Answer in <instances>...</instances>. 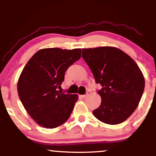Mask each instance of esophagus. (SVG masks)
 <instances>
[{
	"label": "esophagus",
	"instance_id": "34e87169",
	"mask_svg": "<svg viewBox=\"0 0 156 156\" xmlns=\"http://www.w3.org/2000/svg\"><path fill=\"white\" fill-rule=\"evenodd\" d=\"M82 97V98H85V97H87V94H82V95H80Z\"/></svg>",
	"mask_w": 156,
	"mask_h": 156
}]
</instances>
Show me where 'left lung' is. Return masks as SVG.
<instances>
[{
	"mask_svg": "<svg viewBox=\"0 0 156 156\" xmlns=\"http://www.w3.org/2000/svg\"><path fill=\"white\" fill-rule=\"evenodd\" d=\"M82 57L95 82L101 104L92 112L97 119L109 125L126 120L137 108L144 89V78L133 58L114 47L83 48Z\"/></svg>",
	"mask_w": 156,
	"mask_h": 156,
	"instance_id": "left-lung-1",
	"label": "left lung"
}]
</instances>
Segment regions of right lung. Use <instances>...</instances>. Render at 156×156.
Segmentation results:
<instances>
[{
  "instance_id": "right-lung-1",
  "label": "right lung",
  "mask_w": 156,
  "mask_h": 156,
  "mask_svg": "<svg viewBox=\"0 0 156 156\" xmlns=\"http://www.w3.org/2000/svg\"><path fill=\"white\" fill-rule=\"evenodd\" d=\"M81 56V49L58 48L39 50L23 68L17 82L21 102L32 119L40 126L54 128L70 116L78 94L57 90L68 67Z\"/></svg>"
}]
</instances>
